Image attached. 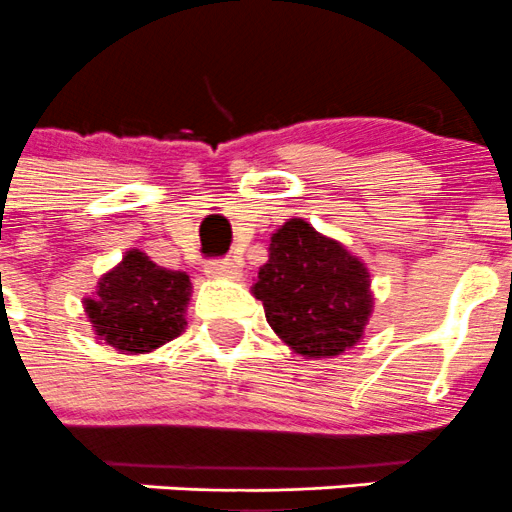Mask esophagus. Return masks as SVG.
<instances>
[{
    "label": "esophagus",
    "mask_w": 512,
    "mask_h": 512,
    "mask_svg": "<svg viewBox=\"0 0 512 512\" xmlns=\"http://www.w3.org/2000/svg\"><path fill=\"white\" fill-rule=\"evenodd\" d=\"M207 277H240V267L230 260V257H215V260L205 262Z\"/></svg>",
    "instance_id": "esophagus-1"
}]
</instances>
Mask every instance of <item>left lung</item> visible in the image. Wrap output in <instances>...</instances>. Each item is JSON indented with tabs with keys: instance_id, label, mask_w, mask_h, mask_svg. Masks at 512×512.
I'll list each match as a JSON object with an SVG mask.
<instances>
[{
	"instance_id": "8db88e82",
	"label": "left lung",
	"mask_w": 512,
	"mask_h": 512,
	"mask_svg": "<svg viewBox=\"0 0 512 512\" xmlns=\"http://www.w3.org/2000/svg\"><path fill=\"white\" fill-rule=\"evenodd\" d=\"M252 292L272 330L307 357L340 355L355 345L372 310L365 265L302 220L272 235Z\"/></svg>"
}]
</instances>
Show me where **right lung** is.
I'll return each mask as SVG.
<instances>
[{
  "label": "right lung",
  "instance_id": "add662e5",
  "mask_svg": "<svg viewBox=\"0 0 512 512\" xmlns=\"http://www.w3.org/2000/svg\"><path fill=\"white\" fill-rule=\"evenodd\" d=\"M190 297L187 272L167 270L145 252H127L84 300L94 332L122 352H150L175 340L185 327Z\"/></svg>",
  "mask_w": 512,
  "mask_h": 512
}]
</instances>
